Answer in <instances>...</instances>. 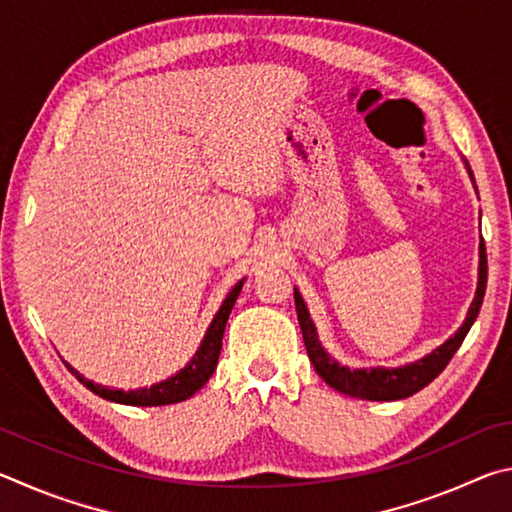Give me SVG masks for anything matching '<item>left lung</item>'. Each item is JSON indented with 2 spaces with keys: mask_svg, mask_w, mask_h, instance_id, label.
<instances>
[{
  "mask_svg": "<svg viewBox=\"0 0 512 512\" xmlns=\"http://www.w3.org/2000/svg\"><path fill=\"white\" fill-rule=\"evenodd\" d=\"M468 166V161H465ZM468 173L472 177V170L468 166ZM474 182V177H472ZM477 188V186H474ZM486 283H488V258H486V245H479V283H477V294H474V301L468 310V317H465L463 326L456 330L454 337L447 339L445 344H441L429 355H425L423 360H416L405 366H398V369H384V366H378V369H348V366H342L337 360H333L321 346L319 337H317V328L312 324L310 312L303 303L301 294L294 290V306H297V317H299V326L303 333V344H306V351L312 366L319 373V378H324L326 384H330L335 391L344 393V396L351 398H362V400H402L414 396L416 391L425 389L429 382L443 373V369L454 357V353L459 351V346L463 344L465 335L472 328L474 319L479 317L481 303H483V294H486Z\"/></svg>",
  "mask_w": 512,
  "mask_h": 512,
  "instance_id": "obj_1",
  "label": "left lung"
}]
</instances>
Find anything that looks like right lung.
Listing matches in <instances>:
<instances>
[{"instance_id": "1", "label": "right lung", "mask_w": 512, "mask_h": 512, "mask_svg": "<svg viewBox=\"0 0 512 512\" xmlns=\"http://www.w3.org/2000/svg\"><path fill=\"white\" fill-rule=\"evenodd\" d=\"M242 283H245V279L233 285L231 292L227 294V299L222 301L220 310L215 312L211 326H209V330H206V335L202 339L200 348H197V353L193 355V360L188 362L182 371L175 373L173 378L152 384L150 389L146 387V389L121 391V389L103 387V384H96L92 380H85L83 375H80L74 369V366H69L65 362L67 369L74 373L78 382H83L89 391H94L96 396H101L105 400H112V402H121V405L161 407V405H175V402H182L186 398H191L195 391H200L204 384L209 382V378L215 371V364H218V357H220V351H222L224 326H227V319L231 315L233 303H236L238 294L242 290Z\"/></svg>"}]
</instances>
